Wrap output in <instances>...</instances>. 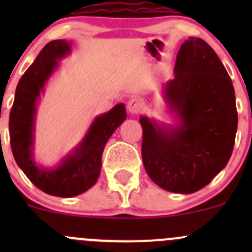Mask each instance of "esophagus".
Here are the masks:
<instances>
[{
	"label": "esophagus",
	"instance_id": "obj_1",
	"mask_svg": "<svg viewBox=\"0 0 252 252\" xmlns=\"http://www.w3.org/2000/svg\"><path fill=\"white\" fill-rule=\"evenodd\" d=\"M126 108H128V111L130 112V113L135 114V113H138V112L141 111L142 102L140 100H139V98H130V100L128 101Z\"/></svg>",
	"mask_w": 252,
	"mask_h": 252
}]
</instances>
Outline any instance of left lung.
Here are the masks:
<instances>
[{
  "label": "left lung",
  "instance_id": "8db88e82",
  "mask_svg": "<svg viewBox=\"0 0 252 252\" xmlns=\"http://www.w3.org/2000/svg\"><path fill=\"white\" fill-rule=\"evenodd\" d=\"M174 74L163 85L162 97L177 123L140 117L142 162L159 188L192 194L232 156L238 128L235 93L223 63L199 37L182 44Z\"/></svg>",
  "mask_w": 252,
  "mask_h": 252
}]
</instances>
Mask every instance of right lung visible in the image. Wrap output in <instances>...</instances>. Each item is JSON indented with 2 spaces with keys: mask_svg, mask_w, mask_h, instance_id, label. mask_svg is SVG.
Listing matches in <instances>:
<instances>
[{
  "mask_svg": "<svg viewBox=\"0 0 252 252\" xmlns=\"http://www.w3.org/2000/svg\"><path fill=\"white\" fill-rule=\"evenodd\" d=\"M70 42L53 40L41 50L20 78L9 113V138L14 159L30 182L48 195L73 197L97 182L102 152L108 139L126 121L123 103L97 116L77 146L55 167H42L34 159V133L37 101L47 80L58 68V61L70 53Z\"/></svg>",
  "mask_w": 252,
  "mask_h": 252,
  "instance_id": "right-lung-1",
  "label": "right lung"
}]
</instances>
